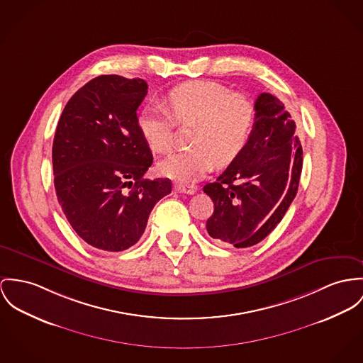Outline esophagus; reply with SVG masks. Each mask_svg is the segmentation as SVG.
Wrapping results in <instances>:
<instances>
[{"instance_id":"1","label":"esophagus","mask_w":363,"mask_h":363,"mask_svg":"<svg viewBox=\"0 0 363 363\" xmlns=\"http://www.w3.org/2000/svg\"><path fill=\"white\" fill-rule=\"evenodd\" d=\"M174 189L178 194H186V195H194L196 192V186H194V185H184V184H175Z\"/></svg>"}]
</instances>
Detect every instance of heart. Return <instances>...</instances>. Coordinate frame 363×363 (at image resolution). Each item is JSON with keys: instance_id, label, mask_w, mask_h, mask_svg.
I'll return each instance as SVG.
<instances>
[{"instance_id": "1", "label": "heart", "mask_w": 363, "mask_h": 363, "mask_svg": "<svg viewBox=\"0 0 363 363\" xmlns=\"http://www.w3.org/2000/svg\"><path fill=\"white\" fill-rule=\"evenodd\" d=\"M166 109L146 108L138 116V128L147 146L157 153L174 147L175 123L195 124L191 149L178 152L159 164L162 175L191 184L233 163L251 138L257 111L249 96L232 92L216 82H189L174 86L166 96Z\"/></svg>"}]
</instances>
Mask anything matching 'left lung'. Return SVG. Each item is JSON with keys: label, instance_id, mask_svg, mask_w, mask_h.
Listing matches in <instances>:
<instances>
[{"label": "left lung", "instance_id": "1", "mask_svg": "<svg viewBox=\"0 0 363 363\" xmlns=\"http://www.w3.org/2000/svg\"><path fill=\"white\" fill-rule=\"evenodd\" d=\"M254 106L257 117L246 149L203 188L214 203L206 223L208 235L236 249L259 243L277 228L297 195L303 169V147L284 105L262 92Z\"/></svg>", "mask_w": 363, "mask_h": 363}]
</instances>
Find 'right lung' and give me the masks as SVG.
Masks as SVG:
<instances>
[{
  "label": "right lung",
  "mask_w": 363,
  "mask_h": 363,
  "mask_svg": "<svg viewBox=\"0 0 363 363\" xmlns=\"http://www.w3.org/2000/svg\"><path fill=\"white\" fill-rule=\"evenodd\" d=\"M146 94L142 79L95 77L69 99L56 127L57 201L76 233L99 250L134 246L155 204L171 194L168 178H143L153 163L137 117Z\"/></svg>",
  "instance_id": "right-lung-1"
}]
</instances>
